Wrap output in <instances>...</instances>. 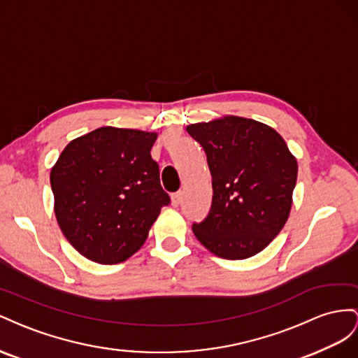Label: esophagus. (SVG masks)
Returning a JSON list of instances; mask_svg holds the SVG:
<instances>
[{
	"label": "esophagus",
	"instance_id": "1",
	"mask_svg": "<svg viewBox=\"0 0 358 358\" xmlns=\"http://www.w3.org/2000/svg\"><path fill=\"white\" fill-rule=\"evenodd\" d=\"M181 196H182V193H181V192L172 193V195H171V203H172L173 207H178V206H180V202H181Z\"/></svg>",
	"mask_w": 358,
	"mask_h": 358
}]
</instances>
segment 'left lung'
Masks as SVG:
<instances>
[{
    "mask_svg": "<svg viewBox=\"0 0 358 358\" xmlns=\"http://www.w3.org/2000/svg\"><path fill=\"white\" fill-rule=\"evenodd\" d=\"M186 130L206 151L213 186L208 216L193 234L224 259L259 253L289 217L297 159L278 131L250 118L224 115Z\"/></svg>",
    "mask_w": 358,
    "mask_h": 358,
    "instance_id": "8db88e82",
    "label": "left lung"
}]
</instances>
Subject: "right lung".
I'll use <instances>...</instances> for the list:
<instances>
[{"instance_id": "add662e5", "label": "right lung", "mask_w": 358, "mask_h": 358, "mask_svg": "<svg viewBox=\"0 0 358 358\" xmlns=\"http://www.w3.org/2000/svg\"><path fill=\"white\" fill-rule=\"evenodd\" d=\"M156 139V131L99 127L70 141L50 169L57 222L87 259H129L169 203L150 155Z\"/></svg>"}]
</instances>
